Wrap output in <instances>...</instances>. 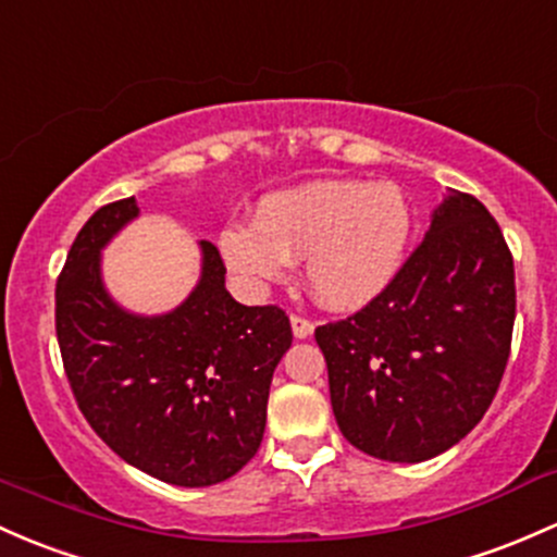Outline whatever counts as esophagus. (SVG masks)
Segmentation results:
<instances>
[{
    "label": "esophagus",
    "mask_w": 557,
    "mask_h": 557,
    "mask_svg": "<svg viewBox=\"0 0 557 557\" xmlns=\"http://www.w3.org/2000/svg\"><path fill=\"white\" fill-rule=\"evenodd\" d=\"M289 321H292V332H295L297 339H308L310 334H313V321L305 319V315L292 313Z\"/></svg>",
    "instance_id": "esophagus-1"
}]
</instances>
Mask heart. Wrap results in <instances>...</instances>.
I'll list each match as a JSON object with an SVG mask.
<instances>
[{
    "label": "heart",
    "instance_id": "heart-1",
    "mask_svg": "<svg viewBox=\"0 0 557 557\" xmlns=\"http://www.w3.org/2000/svg\"><path fill=\"white\" fill-rule=\"evenodd\" d=\"M411 236V207L391 183L313 181L265 196L257 218L220 231L228 271L247 289L286 276L305 257L321 305L358 310L396 278Z\"/></svg>",
    "mask_w": 557,
    "mask_h": 557
}]
</instances>
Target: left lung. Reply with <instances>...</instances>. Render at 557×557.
Returning <instances> with one entry per match:
<instances>
[{
    "mask_svg": "<svg viewBox=\"0 0 557 557\" xmlns=\"http://www.w3.org/2000/svg\"><path fill=\"white\" fill-rule=\"evenodd\" d=\"M512 324L505 236L475 196L448 190L387 289L315 329L345 438L385 462H424L459 444L492 406Z\"/></svg>",
    "mask_w": 557,
    "mask_h": 557,
    "instance_id": "8db88e82",
    "label": "left lung"
}]
</instances>
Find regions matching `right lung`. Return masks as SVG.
Wrapping results in <instances>:
<instances>
[{
    "mask_svg": "<svg viewBox=\"0 0 557 557\" xmlns=\"http://www.w3.org/2000/svg\"><path fill=\"white\" fill-rule=\"evenodd\" d=\"M137 212L135 196L100 207L71 244L55 286L65 376L89 428L124 462L172 486H214L260 448L292 326L276 305L233 300L209 242H199V284L175 310H124L106 289L100 252Z\"/></svg>",
    "mask_w": 557,
    "mask_h": 557,
    "instance_id": "obj_1",
    "label": "right lung"
}]
</instances>
